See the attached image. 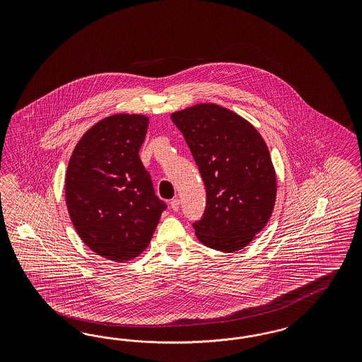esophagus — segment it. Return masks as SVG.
Returning a JSON list of instances; mask_svg holds the SVG:
<instances>
[{"instance_id": "esophagus-1", "label": "esophagus", "mask_w": 362, "mask_h": 362, "mask_svg": "<svg viewBox=\"0 0 362 362\" xmlns=\"http://www.w3.org/2000/svg\"><path fill=\"white\" fill-rule=\"evenodd\" d=\"M170 204H171V209H173V211H175V212L176 211H179V209H180V200H179L177 197L173 199Z\"/></svg>"}]
</instances>
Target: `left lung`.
Instances as JSON below:
<instances>
[{
  "label": "left lung",
  "instance_id": "8db88e82",
  "mask_svg": "<svg viewBox=\"0 0 362 362\" xmlns=\"http://www.w3.org/2000/svg\"><path fill=\"white\" fill-rule=\"evenodd\" d=\"M206 186L207 204L195 221L200 243L221 252L248 245L267 226L276 200V174L268 147L252 124L215 103L176 111Z\"/></svg>",
  "mask_w": 362,
  "mask_h": 362
}]
</instances>
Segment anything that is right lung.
<instances>
[{
  "mask_svg": "<svg viewBox=\"0 0 362 362\" xmlns=\"http://www.w3.org/2000/svg\"><path fill=\"white\" fill-rule=\"evenodd\" d=\"M148 118L111 115L83 134L67 165V211L90 250L127 262L148 247L165 202L139 158Z\"/></svg>",
  "mask_w": 362,
  "mask_h": 362,
  "instance_id": "right-lung-1",
  "label": "right lung"
}]
</instances>
